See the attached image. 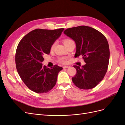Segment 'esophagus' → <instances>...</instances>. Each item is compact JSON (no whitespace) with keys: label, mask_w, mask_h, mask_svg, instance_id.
Wrapping results in <instances>:
<instances>
[{"label":"esophagus","mask_w":125,"mask_h":125,"mask_svg":"<svg viewBox=\"0 0 125 125\" xmlns=\"http://www.w3.org/2000/svg\"><path fill=\"white\" fill-rule=\"evenodd\" d=\"M70 67V66H64L63 67V68H69Z\"/></svg>","instance_id":"1"}]
</instances>
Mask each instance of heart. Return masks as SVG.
Returning a JSON list of instances; mask_svg holds the SVG:
<instances>
[{
  "mask_svg": "<svg viewBox=\"0 0 125 125\" xmlns=\"http://www.w3.org/2000/svg\"><path fill=\"white\" fill-rule=\"evenodd\" d=\"M73 42V41L72 40H71V39H67L64 40L63 43H64V44H65V46H66V45H67V44H69V43H70L71 42ZM56 45V42L52 45V46H51V50H53V49L55 47ZM60 61H61L62 62H63V63H65V62H66V61L65 59H64V58H62L61 60H60Z\"/></svg>",
  "mask_w": 125,
  "mask_h": 125,
  "instance_id": "obj_1",
  "label": "heart"
}]
</instances>
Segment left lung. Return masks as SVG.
Masks as SVG:
<instances>
[{
    "instance_id": "obj_1",
    "label": "left lung",
    "mask_w": 125,
    "mask_h": 125,
    "mask_svg": "<svg viewBox=\"0 0 125 125\" xmlns=\"http://www.w3.org/2000/svg\"><path fill=\"white\" fill-rule=\"evenodd\" d=\"M63 33L76 45L75 57L82 56L84 66H73L77 73L72 78L73 83L83 90L92 89L104 78L109 60V48L104 35L96 29L79 26L66 30Z\"/></svg>"
}]
</instances>
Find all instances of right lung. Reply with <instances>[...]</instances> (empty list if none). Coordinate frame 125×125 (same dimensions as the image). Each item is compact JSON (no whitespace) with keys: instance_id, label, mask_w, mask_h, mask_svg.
Segmentation results:
<instances>
[{"instance_id":"1","label":"right lung","mask_w":125,"mask_h":125,"mask_svg":"<svg viewBox=\"0 0 125 125\" xmlns=\"http://www.w3.org/2000/svg\"><path fill=\"white\" fill-rule=\"evenodd\" d=\"M63 28L54 30L37 29L27 34L19 43L16 65L22 80L37 93L50 91L55 85L62 67L51 68L43 66L44 54L50 53L51 46L61 35Z\"/></svg>"}]
</instances>
